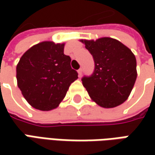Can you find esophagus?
<instances>
[{
  "mask_svg": "<svg viewBox=\"0 0 155 155\" xmlns=\"http://www.w3.org/2000/svg\"><path fill=\"white\" fill-rule=\"evenodd\" d=\"M78 77L81 78V76H82V73H83V69H79L78 71Z\"/></svg>",
  "mask_w": 155,
  "mask_h": 155,
  "instance_id": "1",
  "label": "esophagus"
}]
</instances>
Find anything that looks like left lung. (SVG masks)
Segmentation results:
<instances>
[{
	"label": "left lung",
	"instance_id": "1",
	"mask_svg": "<svg viewBox=\"0 0 155 155\" xmlns=\"http://www.w3.org/2000/svg\"><path fill=\"white\" fill-rule=\"evenodd\" d=\"M80 41L95 62L93 74L82 78L89 96L103 108L121 105L129 97L137 78L134 53L119 40L109 37Z\"/></svg>",
	"mask_w": 155,
	"mask_h": 155
}]
</instances>
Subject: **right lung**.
Listing matches in <instances>:
<instances>
[{"label":"right lung","instance_id":"1","mask_svg":"<svg viewBox=\"0 0 155 155\" xmlns=\"http://www.w3.org/2000/svg\"><path fill=\"white\" fill-rule=\"evenodd\" d=\"M64 44L44 41L28 49L16 67L17 84L32 107L43 111L56 109L64 98L78 72L71 58L64 54Z\"/></svg>","mask_w":155,"mask_h":155}]
</instances>
